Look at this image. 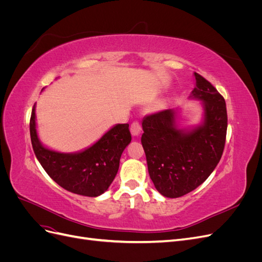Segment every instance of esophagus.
<instances>
[{
    "mask_svg": "<svg viewBox=\"0 0 262 262\" xmlns=\"http://www.w3.org/2000/svg\"><path fill=\"white\" fill-rule=\"evenodd\" d=\"M130 130L132 136H139L141 132V123L139 121H133L130 126Z\"/></svg>",
    "mask_w": 262,
    "mask_h": 262,
    "instance_id": "obj_1",
    "label": "esophagus"
}]
</instances>
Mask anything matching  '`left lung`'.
Returning a JSON list of instances; mask_svg holds the SVG:
<instances>
[{
  "label": "left lung",
  "mask_w": 262,
  "mask_h": 262,
  "mask_svg": "<svg viewBox=\"0 0 262 262\" xmlns=\"http://www.w3.org/2000/svg\"><path fill=\"white\" fill-rule=\"evenodd\" d=\"M195 89L191 97L204 106L203 124L191 131L176 128L173 109L144 118L143 145L149 177L157 191L179 198L207 180L223 154L227 112L225 99L208 80L194 72Z\"/></svg>",
  "instance_id": "obj_1"
}]
</instances>
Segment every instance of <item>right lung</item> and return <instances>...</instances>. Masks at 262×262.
I'll return each instance as SVG.
<instances>
[{
    "label": "right lung",
    "instance_id": "obj_1",
    "mask_svg": "<svg viewBox=\"0 0 262 262\" xmlns=\"http://www.w3.org/2000/svg\"><path fill=\"white\" fill-rule=\"evenodd\" d=\"M29 130L35 155L46 172L68 191L86 196H98L112 185L119 169L121 154L131 142L129 124L123 123L115 125L83 152H54L39 142L35 105L31 110Z\"/></svg>",
    "mask_w": 262,
    "mask_h": 262
}]
</instances>
